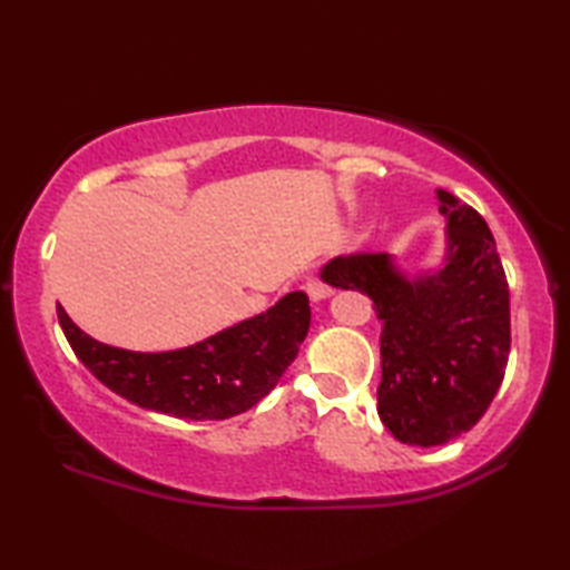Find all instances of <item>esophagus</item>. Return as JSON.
<instances>
[{"label": "esophagus", "instance_id": "34e87169", "mask_svg": "<svg viewBox=\"0 0 570 570\" xmlns=\"http://www.w3.org/2000/svg\"><path fill=\"white\" fill-rule=\"evenodd\" d=\"M306 294L312 296V302H324V298H330L334 294V288L326 286L324 282H320V278H308Z\"/></svg>", "mask_w": 570, "mask_h": 570}]
</instances>
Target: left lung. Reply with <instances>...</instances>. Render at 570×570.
Masks as SVG:
<instances>
[{"label": "left lung", "instance_id": "left-lung-1", "mask_svg": "<svg viewBox=\"0 0 570 570\" xmlns=\"http://www.w3.org/2000/svg\"><path fill=\"white\" fill-rule=\"evenodd\" d=\"M445 248L407 272L390 254L336 256L332 286L362 292L382 320L377 412L400 442L435 448L493 402L510 352V292L495 238L475 208L438 188Z\"/></svg>", "mask_w": 570, "mask_h": 570}]
</instances>
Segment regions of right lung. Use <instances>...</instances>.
Masks as SVG:
<instances>
[{
  "label": "right lung",
  "instance_id": "add662e5",
  "mask_svg": "<svg viewBox=\"0 0 570 570\" xmlns=\"http://www.w3.org/2000/svg\"><path fill=\"white\" fill-rule=\"evenodd\" d=\"M67 342L105 387L142 410L183 420H226L272 392L312 324L304 292L170 352H132L92 340L57 306Z\"/></svg>",
  "mask_w": 570,
  "mask_h": 570
}]
</instances>
